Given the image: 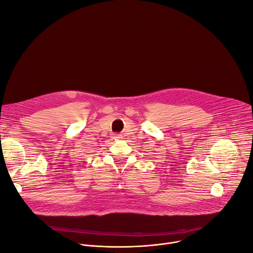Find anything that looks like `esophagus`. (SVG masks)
I'll return each instance as SVG.
<instances>
[{
  "label": "esophagus",
  "instance_id": "esophagus-1",
  "mask_svg": "<svg viewBox=\"0 0 253 253\" xmlns=\"http://www.w3.org/2000/svg\"><path fill=\"white\" fill-rule=\"evenodd\" d=\"M113 138H114L115 140H119V139L122 138V135H121V134H115V135L113 136Z\"/></svg>",
  "mask_w": 253,
  "mask_h": 253
}]
</instances>
